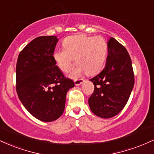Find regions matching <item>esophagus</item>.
<instances>
[{"mask_svg":"<svg viewBox=\"0 0 154 154\" xmlns=\"http://www.w3.org/2000/svg\"><path fill=\"white\" fill-rule=\"evenodd\" d=\"M83 82H84V79H75V85L78 86V85H80L81 84H82Z\"/></svg>","mask_w":154,"mask_h":154,"instance_id":"esophagus-1","label":"esophagus"}]
</instances>
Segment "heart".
<instances>
[{"mask_svg": "<svg viewBox=\"0 0 154 154\" xmlns=\"http://www.w3.org/2000/svg\"><path fill=\"white\" fill-rule=\"evenodd\" d=\"M64 50L55 51L54 59L59 68L68 72L73 65L77 66L71 76L78 77L85 72L88 75H95L103 68L108 53V44L103 37H88L83 35L67 37L63 42Z\"/></svg>", "mask_w": 154, "mask_h": 154, "instance_id": "heart-1", "label": "heart"}]
</instances>
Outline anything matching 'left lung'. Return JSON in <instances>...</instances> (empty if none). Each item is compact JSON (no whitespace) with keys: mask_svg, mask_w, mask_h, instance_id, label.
<instances>
[{"mask_svg":"<svg viewBox=\"0 0 154 154\" xmlns=\"http://www.w3.org/2000/svg\"><path fill=\"white\" fill-rule=\"evenodd\" d=\"M105 67L90 79L95 85L88 99L92 112L101 118L113 117L128 103L135 79L132 61L128 51L114 38L108 41Z\"/></svg>","mask_w":154,"mask_h":154,"instance_id":"obj_1","label":"left lung"}]
</instances>
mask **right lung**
Here are the masks:
<instances>
[{
	"mask_svg": "<svg viewBox=\"0 0 154 154\" xmlns=\"http://www.w3.org/2000/svg\"><path fill=\"white\" fill-rule=\"evenodd\" d=\"M59 39L40 36L21 51L16 67L17 93L24 108L40 121L59 119L65 108L66 95L75 87L66 78L54 59Z\"/></svg>",
	"mask_w": 154,
	"mask_h": 154,
	"instance_id": "1",
	"label": "right lung"
}]
</instances>
